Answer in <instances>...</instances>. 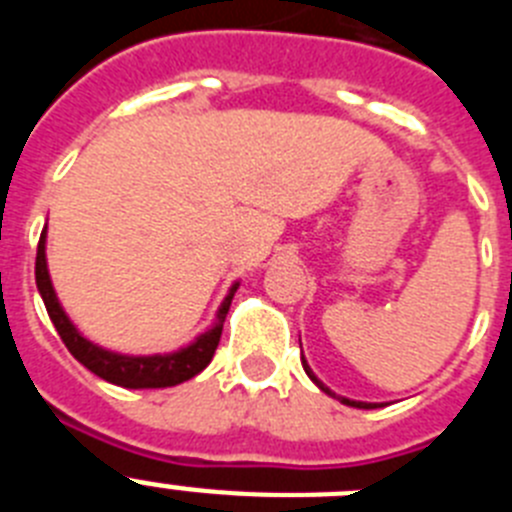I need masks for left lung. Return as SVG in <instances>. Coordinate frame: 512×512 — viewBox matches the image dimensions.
Segmentation results:
<instances>
[{
	"instance_id": "obj_1",
	"label": "left lung",
	"mask_w": 512,
	"mask_h": 512,
	"mask_svg": "<svg viewBox=\"0 0 512 512\" xmlns=\"http://www.w3.org/2000/svg\"><path fill=\"white\" fill-rule=\"evenodd\" d=\"M302 366H305V372H307V377H310V379H312V382L318 384V387H320V390H323V392H325V395H330V397H336V400H341V402H343V405H348V408H364V410H372V408H377V402H359V400H348V397H338V395H336V392H330V390H328V387H325V384H323V382H320V379H318V377H315V374H312V369H310V366H307L305 356H302Z\"/></svg>"
}]
</instances>
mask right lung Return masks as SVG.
I'll list each match as a JSON object with an SVG mask.
<instances>
[{
	"label": "right lung",
	"instance_id": "right-lung-1",
	"mask_svg": "<svg viewBox=\"0 0 512 512\" xmlns=\"http://www.w3.org/2000/svg\"><path fill=\"white\" fill-rule=\"evenodd\" d=\"M35 282H38V292L45 302V310L51 315V323L56 325L58 336L66 343L71 356H74L79 364L87 366L89 372L102 377L104 382H112L117 384V387H128V390L174 387V384H182L187 382V379L197 377V374L210 364L212 356H215V348L217 343H220V336H223L225 315H228L230 302H233L235 289H238V282H235L233 287L228 289L225 300L220 302V307H217L212 328L200 333L189 346L179 348V351H171V354L128 356L97 346V343H92L89 338L81 336L79 328L71 323V318L66 315L61 302H58L51 274H48V261H45V230L40 233L38 256H35Z\"/></svg>",
	"mask_w": 512,
	"mask_h": 512
}]
</instances>
